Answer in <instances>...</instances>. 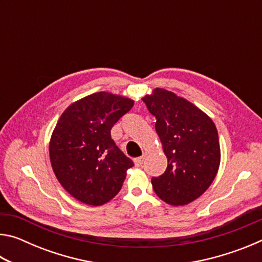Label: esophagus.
I'll return each instance as SVG.
<instances>
[{
	"mask_svg": "<svg viewBox=\"0 0 262 262\" xmlns=\"http://www.w3.org/2000/svg\"><path fill=\"white\" fill-rule=\"evenodd\" d=\"M143 161H144V156H142V157H139V158H136V159H134V164H135V166H141L142 164H143Z\"/></svg>",
	"mask_w": 262,
	"mask_h": 262,
	"instance_id": "1",
	"label": "esophagus"
}]
</instances>
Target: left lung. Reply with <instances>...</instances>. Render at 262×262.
<instances>
[{"label":"left lung","instance_id":"1","mask_svg":"<svg viewBox=\"0 0 262 262\" xmlns=\"http://www.w3.org/2000/svg\"><path fill=\"white\" fill-rule=\"evenodd\" d=\"M142 100L156 117L155 128L167 158L165 172L151 179L155 193L167 205H188L209 188L219 172L215 123L198 106L165 89H154Z\"/></svg>","mask_w":262,"mask_h":262}]
</instances>
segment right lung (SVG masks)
I'll return each instance as SVG.
<instances>
[{"label": "right lung", "mask_w": 262, "mask_h": 262, "mask_svg": "<svg viewBox=\"0 0 262 262\" xmlns=\"http://www.w3.org/2000/svg\"><path fill=\"white\" fill-rule=\"evenodd\" d=\"M134 100L100 91L70 104L50 140L51 165L62 187L85 205L101 206L121 189L133 164L111 129Z\"/></svg>", "instance_id": "add662e5"}]
</instances>
